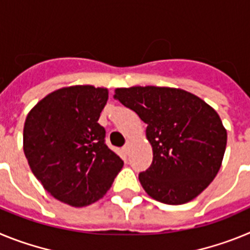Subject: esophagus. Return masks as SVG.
Listing matches in <instances>:
<instances>
[{"mask_svg": "<svg viewBox=\"0 0 250 250\" xmlns=\"http://www.w3.org/2000/svg\"><path fill=\"white\" fill-rule=\"evenodd\" d=\"M124 151L126 152V154H129V151H130V143H126V144H125V146H124Z\"/></svg>", "mask_w": 250, "mask_h": 250, "instance_id": "obj_1", "label": "esophagus"}]
</instances>
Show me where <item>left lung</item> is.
Returning a JSON list of instances; mask_svg holds the SVG:
<instances>
[{"instance_id":"1","label":"left lung","mask_w":250,"mask_h":250,"mask_svg":"<svg viewBox=\"0 0 250 250\" xmlns=\"http://www.w3.org/2000/svg\"><path fill=\"white\" fill-rule=\"evenodd\" d=\"M114 98L147 124L152 163L139 174L147 195L164 204H184L213 182L227 130L211 106L185 90L158 86L116 89Z\"/></svg>"}]
</instances>
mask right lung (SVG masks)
<instances>
[{"instance_id": "obj_1", "label": "right lung", "mask_w": 250, "mask_h": 250, "mask_svg": "<svg viewBox=\"0 0 250 250\" xmlns=\"http://www.w3.org/2000/svg\"><path fill=\"white\" fill-rule=\"evenodd\" d=\"M107 98L103 87H63L26 118L23 151L32 173L51 195L71 207L103 198L124 165L105 144V129L98 123Z\"/></svg>"}]
</instances>
